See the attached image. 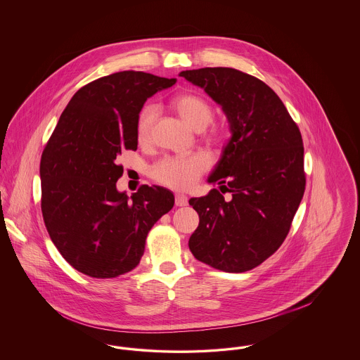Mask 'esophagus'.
Segmentation results:
<instances>
[{
	"label": "esophagus",
	"mask_w": 360,
	"mask_h": 360,
	"mask_svg": "<svg viewBox=\"0 0 360 360\" xmlns=\"http://www.w3.org/2000/svg\"><path fill=\"white\" fill-rule=\"evenodd\" d=\"M175 205L186 206L188 205V197L185 194H175Z\"/></svg>",
	"instance_id": "34e87169"
}]
</instances>
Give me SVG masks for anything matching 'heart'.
<instances>
[{"label":"heart","mask_w":360,"mask_h":360,"mask_svg":"<svg viewBox=\"0 0 360 360\" xmlns=\"http://www.w3.org/2000/svg\"><path fill=\"white\" fill-rule=\"evenodd\" d=\"M170 103L175 112L194 129H204L213 117L210 103L194 91L176 94L172 97ZM155 115L156 110L153 105H146L141 108L136 121V137L140 144H147L150 141ZM206 139L210 143L217 144L224 139L223 131L213 128L207 132ZM209 158L202 153L188 156H166L155 163L151 176L165 186L176 190H188L197 184L200 176L209 169Z\"/></svg>","instance_id":"obj_1"}]
</instances>
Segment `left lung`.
Instances as JSON below:
<instances>
[{
  "instance_id": "8db88e82",
  "label": "left lung",
  "mask_w": 360,
  "mask_h": 360,
  "mask_svg": "<svg viewBox=\"0 0 360 360\" xmlns=\"http://www.w3.org/2000/svg\"><path fill=\"white\" fill-rule=\"evenodd\" d=\"M179 75L221 105L232 132L207 179L222 191L213 188L188 201L200 216L188 248L213 269L252 270L282 245L304 197L300 128L274 90L257 77L231 68Z\"/></svg>"
}]
</instances>
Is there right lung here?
Wrapping results in <instances>:
<instances>
[{
    "instance_id": "1",
    "label": "right lung",
    "mask_w": 360,
    "mask_h": 360,
    "mask_svg": "<svg viewBox=\"0 0 360 360\" xmlns=\"http://www.w3.org/2000/svg\"><path fill=\"white\" fill-rule=\"evenodd\" d=\"M175 78L120 71L81 87L60 115L40 160L41 213L52 243L91 278L132 271L154 224L174 206L172 191L141 185L128 198L116 182L121 151L137 150V116Z\"/></svg>"
}]
</instances>
